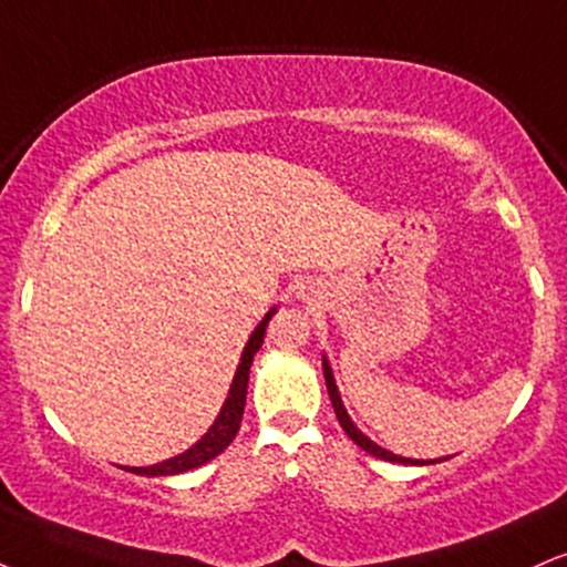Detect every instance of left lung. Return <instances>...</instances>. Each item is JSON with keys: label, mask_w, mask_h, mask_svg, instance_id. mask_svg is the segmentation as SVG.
<instances>
[{"label": "left lung", "mask_w": 567, "mask_h": 567, "mask_svg": "<svg viewBox=\"0 0 567 567\" xmlns=\"http://www.w3.org/2000/svg\"><path fill=\"white\" fill-rule=\"evenodd\" d=\"M322 370H324V383H327V393H330V401H332V409H336V417L340 422V427H343L346 435L357 443V446L364 449L367 454L378 456V460H385V462H401V465H433V462H425V460H406V456H399L393 452H388V449L378 446L372 439H367L364 433L359 431L357 425H353V420L349 417V412H346L343 401H340V393H338V385H336V378H332V367L330 361L322 359ZM441 462V460H439Z\"/></svg>", "instance_id": "1"}]
</instances>
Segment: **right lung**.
<instances>
[{"instance_id":"1","label":"right lung","mask_w":567,"mask_h":567,"mask_svg":"<svg viewBox=\"0 0 567 567\" xmlns=\"http://www.w3.org/2000/svg\"><path fill=\"white\" fill-rule=\"evenodd\" d=\"M275 311L277 309H271L269 313H266V317L258 322V327L254 330V336H250L248 343H245L240 364H237V372H235V380H231V385H229L227 401H224L221 412H218L214 425L208 427V433L203 435L195 446H189L187 452H182L179 456H172V460L158 462V465H150V467H124V470H128V473H136V475H150V478H153V475L187 473V470L206 465V462H210L214 456H218L224 449L229 446L231 439H235L237 431H240L243 412H245V395H248L250 364H254L256 351L261 349L264 336H266V324H269V319L275 317Z\"/></svg>"}]
</instances>
